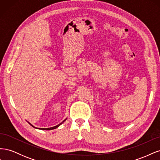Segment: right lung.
Wrapping results in <instances>:
<instances>
[{"label": "right lung", "mask_w": 160, "mask_h": 160, "mask_svg": "<svg viewBox=\"0 0 160 160\" xmlns=\"http://www.w3.org/2000/svg\"><path fill=\"white\" fill-rule=\"evenodd\" d=\"M67 119H65L64 121H62V122L61 123H59V125H56V126H54V127H52V128H35V127H34L33 125L31 124V123H30L29 122H28V123H29L32 127H33L34 128H36V129H42V130H51V129H56V128H57L59 126V125H61L62 123H63L64 122H65V120H66Z\"/></svg>", "instance_id": "right-lung-1"}]
</instances>
